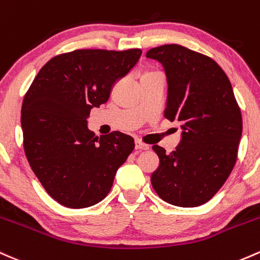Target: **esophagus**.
<instances>
[{"label":"esophagus","mask_w":260,"mask_h":260,"mask_svg":"<svg viewBox=\"0 0 260 260\" xmlns=\"http://www.w3.org/2000/svg\"><path fill=\"white\" fill-rule=\"evenodd\" d=\"M136 149L138 150V152H141V150H148V149H149V145L142 143V142H139V141H137L136 142Z\"/></svg>","instance_id":"34e87169"}]
</instances>
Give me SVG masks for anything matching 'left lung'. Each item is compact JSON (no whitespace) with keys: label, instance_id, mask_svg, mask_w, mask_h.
<instances>
[{"label":"left lung","instance_id":"obj_1","mask_svg":"<svg viewBox=\"0 0 260 260\" xmlns=\"http://www.w3.org/2000/svg\"><path fill=\"white\" fill-rule=\"evenodd\" d=\"M145 56L164 67V117L182 128L176 150L153 147L160 160L150 178L153 189L168 204L201 206L217 193L237 160L243 124L232 85L213 59L182 45H160Z\"/></svg>","mask_w":260,"mask_h":260}]
</instances>
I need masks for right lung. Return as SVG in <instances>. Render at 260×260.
I'll list each match as a JSON object with an SVG mask.
<instances>
[{"label": "right lung", "instance_id": "1", "mask_svg": "<svg viewBox=\"0 0 260 260\" xmlns=\"http://www.w3.org/2000/svg\"><path fill=\"white\" fill-rule=\"evenodd\" d=\"M141 49H78L51 58L25 92L21 123L33 173L56 202L85 209L104 200L135 139L115 132L98 137L87 116L110 99L117 80L137 64Z\"/></svg>", "mask_w": 260, "mask_h": 260}]
</instances>
